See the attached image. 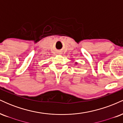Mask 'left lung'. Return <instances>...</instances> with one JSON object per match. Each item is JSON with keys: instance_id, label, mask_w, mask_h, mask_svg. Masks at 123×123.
<instances>
[{"instance_id": "obj_1", "label": "left lung", "mask_w": 123, "mask_h": 123, "mask_svg": "<svg viewBox=\"0 0 123 123\" xmlns=\"http://www.w3.org/2000/svg\"><path fill=\"white\" fill-rule=\"evenodd\" d=\"M75 63H76V64H77V62H76Z\"/></svg>"}]
</instances>
